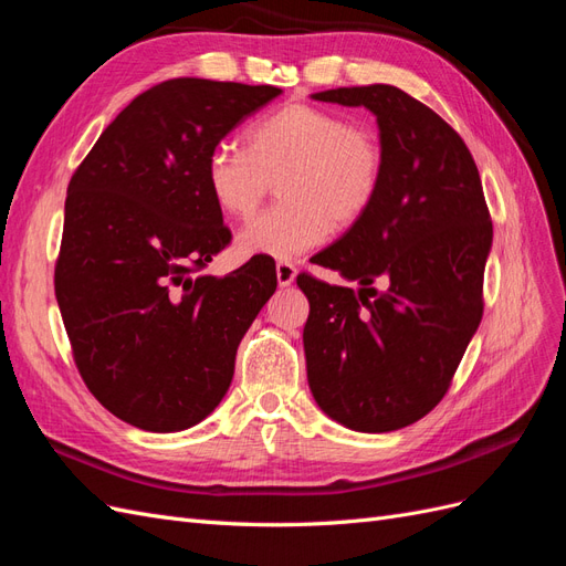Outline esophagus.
Masks as SVG:
<instances>
[{
  "label": "esophagus",
  "instance_id": "esophagus-1",
  "mask_svg": "<svg viewBox=\"0 0 566 566\" xmlns=\"http://www.w3.org/2000/svg\"><path fill=\"white\" fill-rule=\"evenodd\" d=\"M295 279H297L295 264H290V262H279V264H276V281H279L281 287L293 285Z\"/></svg>",
  "mask_w": 566,
  "mask_h": 566
}]
</instances>
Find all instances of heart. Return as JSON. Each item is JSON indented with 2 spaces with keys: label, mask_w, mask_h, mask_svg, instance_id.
<instances>
[{
  "label": "heart",
  "mask_w": 566,
  "mask_h": 566,
  "mask_svg": "<svg viewBox=\"0 0 566 566\" xmlns=\"http://www.w3.org/2000/svg\"><path fill=\"white\" fill-rule=\"evenodd\" d=\"M382 172V148L373 132L328 108L285 104L248 129V148L219 144L205 184L221 212L250 219L271 181L281 179L283 202L250 221L235 250L290 262L328 241L333 221L356 224L378 198Z\"/></svg>",
  "instance_id": "obj_1"
}]
</instances>
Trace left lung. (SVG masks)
Instances as JSON below:
<instances>
[{
    "mask_svg": "<svg viewBox=\"0 0 566 566\" xmlns=\"http://www.w3.org/2000/svg\"><path fill=\"white\" fill-rule=\"evenodd\" d=\"M312 98L375 115L385 172L370 210L314 256L358 287L297 276L310 300L306 380L335 422L394 432L441 401L482 321L493 241L482 179L465 142L391 84ZM378 277L380 296L369 287Z\"/></svg>",
    "mask_w": 566,
    "mask_h": 566,
    "instance_id": "8db88e82",
    "label": "left lung"
}]
</instances>
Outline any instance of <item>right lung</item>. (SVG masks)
Wrapping results in <instances>:
<instances>
[{
    "label": "right lung",
    "mask_w": 566,
    "mask_h": 566,
    "mask_svg": "<svg viewBox=\"0 0 566 566\" xmlns=\"http://www.w3.org/2000/svg\"><path fill=\"white\" fill-rule=\"evenodd\" d=\"M279 94L167 80L113 119L67 184L59 310L82 380L139 430L181 432L212 413L276 290L269 260L196 271L231 241L205 184L210 153Z\"/></svg>",
    "instance_id": "add662e5"
}]
</instances>
